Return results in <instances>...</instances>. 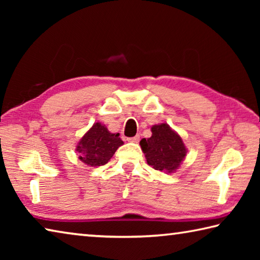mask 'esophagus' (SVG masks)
<instances>
[{
	"label": "esophagus",
	"mask_w": 260,
	"mask_h": 260,
	"mask_svg": "<svg viewBox=\"0 0 260 260\" xmlns=\"http://www.w3.org/2000/svg\"><path fill=\"white\" fill-rule=\"evenodd\" d=\"M127 141H129V142H133V143H138L140 141V135H135L133 138H128Z\"/></svg>",
	"instance_id": "34e87169"
}]
</instances>
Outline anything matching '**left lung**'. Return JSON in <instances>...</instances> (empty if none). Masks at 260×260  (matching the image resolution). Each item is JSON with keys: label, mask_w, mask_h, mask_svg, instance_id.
<instances>
[{"label": "left lung", "mask_w": 260, "mask_h": 260, "mask_svg": "<svg viewBox=\"0 0 260 260\" xmlns=\"http://www.w3.org/2000/svg\"><path fill=\"white\" fill-rule=\"evenodd\" d=\"M151 132L150 138L140 141L147 162L157 171L175 172L187 155L182 139L166 122L153 125Z\"/></svg>", "instance_id": "1"}]
</instances>
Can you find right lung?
I'll return each mask as SVG.
<instances>
[{
	"label": "right lung",
	"mask_w": 260,
	"mask_h": 260,
	"mask_svg": "<svg viewBox=\"0 0 260 260\" xmlns=\"http://www.w3.org/2000/svg\"><path fill=\"white\" fill-rule=\"evenodd\" d=\"M122 144L124 142L119 138V133H110L105 125L95 122L79 141L76 150L79 159L95 167L107 164Z\"/></svg>",
	"instance_id": "obj_1"
}]
</instances>
